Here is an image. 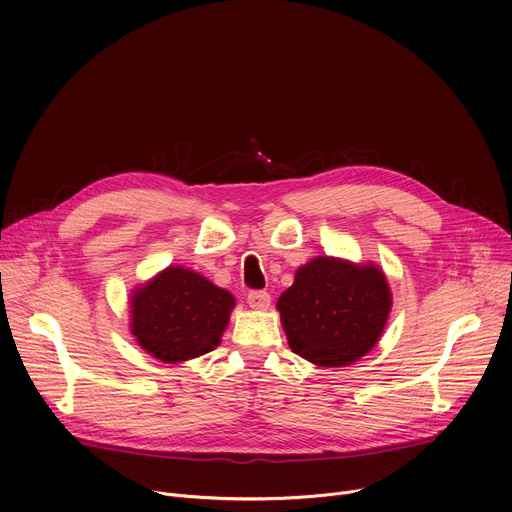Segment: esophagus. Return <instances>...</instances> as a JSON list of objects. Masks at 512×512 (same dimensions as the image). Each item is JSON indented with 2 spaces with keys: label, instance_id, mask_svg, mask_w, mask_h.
Wrapping results in <instances>:
<instances>
[{
  "label": "esophagus",
  "instance_id": "esophagus-1",
  "mask_svg": "<svg viewBox=\"0 0 512 512\" xmlns=\"http://www.w3.org/2000/svg\"><path fill=\"white\" fill-rule=\"evenodd\" d=\"M270 301H272L270 292H265V290H251L247 294V303L253 309H267V307H270Z\"/></svg>",
  "mask_w": 512,
  "mask_h": 512
}]
</instances>
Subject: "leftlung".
I'll list each match as a JSON object with an SVG mask.
<instances>
[{"mask_svg": "<svg viewBox=\"0 0 512 512\" xmlns=\"http://www.w3.org/2000/svg\"><path fill=\"white\" fill-rule=\"evenodd\" d=\"M390 305L378 267L334 257L303 265L278 299L292 353L319 367L351 365L367 355L384 332Z\"/></svg>", "mask_w": 512, "mask_h": 512, "instance_id": "left-lung-1", "label": "left lung"}]
</instances>
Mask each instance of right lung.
<instances>
[{"label":"right lung","mask_w":512,"mask_h":512,"mask_svg":"<svg viewBox=\"0 0 512 512\" xmlns=\"http://www.w3.org/2000/svg\"><path fill=\"white\" fill-rule=\"evenodd\" d=\"M232 307L228 290L184 267H168L134 292L132 334L159 361H188L220 344Z\"/></svg>","instance_id":"right-lung-1"}]
</instances>
